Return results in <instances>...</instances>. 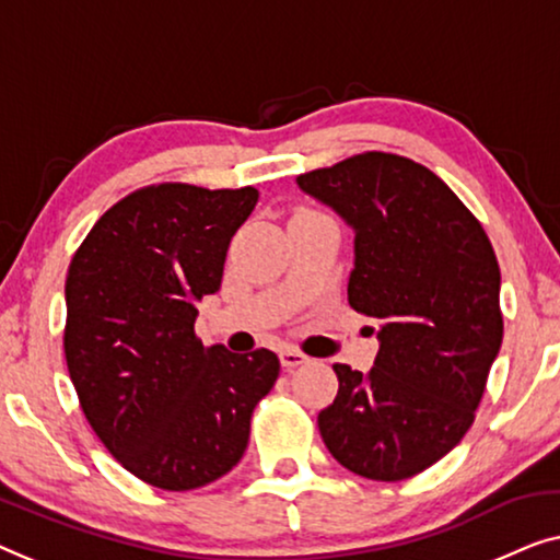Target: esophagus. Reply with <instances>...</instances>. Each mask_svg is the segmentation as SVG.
Instances as JSON below:
<instances>
[{"instance_id":"34e87169","label":"esophagus","mask_w":560,"mask_h":560,"mask_svg":"<svg viewBox=\"0 0 560 560\" xmlns=\"http://www.w3.org/2000/svg\"><path fill=\"white\" fill-rule=\"evenodd\" d=\"M280 363H282V369L293 371L298 366H303V363H307V355L295 351V348H282V351H280Z\"/></svg>"}]
</instances>
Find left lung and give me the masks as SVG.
Listing matches in <instances>:
<instances>
[{
    "instance_id": "8db88e82",
    "label": "left lung",
    "mask_w": 560,
    "mask_h": 560,
    "mask_svg": "<svg viewBox=\"0 0 560 560\" xmlns=\"http://www.w3.org/2000/svg\"><path fill=\"white\" fill-rule=\"evenodd\" d=\"M298 186L353 230L348 303L378 320L374 369L334 366L320 436L351 472L404 480L472 427L502 343L498 257L457 194L411 159L359 153Z\"/></svg>"
}]
</instances>
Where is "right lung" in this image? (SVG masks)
Returning <instances> with one entry per match:
<instances>
[{
  "label": "right lung",
  "mask_w": 560,
  "mask_h": 560,
  "mask_svg": "<svg viewBox=\"0 0 560 560\" xmlns=\"http://www.w3.org/2000/svg\"><path fill=\"white\" fill-rule=\"evenodd\" d=\"M260 199L245 189L145 186L105 212L65 280V361L105 450L153 488L220 480L280 374L267 348L232 353L194 336L222 285L226 247Z\"/></svg>",
  "instance_id": "obj_1"
}]
</instances>
